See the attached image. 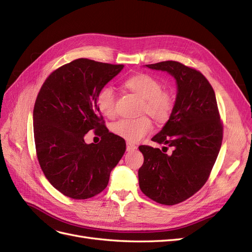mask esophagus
Instances as JSON below:
<instances>
[{
    "label": "esophagus",
    "instance_id": "obj_1",
    "mask_svg": "<svg viewBox=\"0 0 252 252\" xmlns=\"http://www.w3.org/2000/svg\"><path fill=\"white\" fill-rule=\"evenodd\" d=\"M126 149H127V151H133V150L136 149V146L131 142H127L126 143Z\"/></svg>",
    "mask_w": 252,
    "mask_h": 252
}]
</instances>
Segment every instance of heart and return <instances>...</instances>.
<instances>
[{"label": "heart", "mask_w": 252, "mask_h": 252, "mask_svg": "<svg viewBox=\"0 0 252 252\" xmlns=\"http://www.w3.org/2000/svg\"><path fill=\"white\" fill-rule=\"evenodd\" d=\"M123 86L129 93L140 97V114L147 113L158 124H165L171 118L175 97L169 90L162 89L159 80L148 73H138L128 78ZM97 109L104 117L116 116V94L112 88L104 87L96 95ZM112 132L129 142H139L152 129L148 117L143 116L133 120H121L111 127Z\"/></svg>", "instance_id": "1"}]
</instances>
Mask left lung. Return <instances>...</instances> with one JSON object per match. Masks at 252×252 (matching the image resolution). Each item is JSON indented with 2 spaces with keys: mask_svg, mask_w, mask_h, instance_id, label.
Listing matches in <instances>:
<instances>
[{
  "mask_svg": "<svg viewBox=\"0 0 252 252\" xmlns=\"http://www.w3.org/2000/svg\"><path fill=\"white\" fill-rule=\"evenodd\" d=\"M169 72L178 84L171 118L151 140L167 145L163 151L141 145L144 163L139 169V184L149 199L163 205H175L192 196L207 182L223 141L215 90L194 68L175 61L146 65ZM173 148L171 154L164 149Z\"/></svg>",
  "mask_w": 252,
  "mask_h": 252,
  "instance_id": "8db88e82",
  "label": "left lung"
}]
</instances>
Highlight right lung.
<instances>
[{
	"label": "right lung",
	"mask_w": 252,
	"mask_h": 252,
	"mask_svg": "<svg viewBox=\"0 0 252 252\" xmlns=\"http://www.w3.org/2000/svg\"><path fill=\"white\" fill-rule=\"evenodd\" d=\"M124 68L77 59L45 80L33 108L36 157L50 184L74 200L93 197L107 187L111 170L126 150L124 139L109 132L96 95ZM90 130L101 136L86 144Z\"/></svg>",
	"instance_id": "right-lung-1"
}]
</instances>
